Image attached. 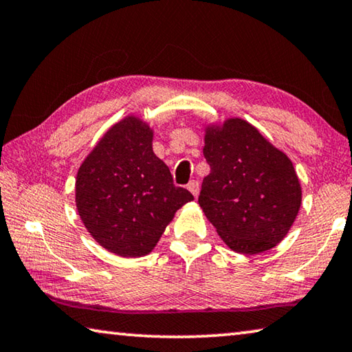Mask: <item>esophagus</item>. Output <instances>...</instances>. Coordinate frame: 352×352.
<instances>
[{"mask_svg":"<svg viewBox=\"0 0 352 352\" xmlns=\"http://www.w3.org/2000/svg\"><path fill=\"white\" fill-rule=\"evenodd\" d=\"M188 189H189V191H191V194H192L194 197H197V196H199V189H200L199 182H197V180H192V182H189Z\"/></svg>","mask_w":352,"mask_h":352,"instance_id":"34e87169","label":"esophagus"}]
</instances>
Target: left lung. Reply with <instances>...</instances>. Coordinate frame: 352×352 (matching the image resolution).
Wrapping results in <instances>:
<instances>
[{
    "mask_svg": "<svg viewBox=\"0 0 352 352\" xmlns=\"http://www.w3.org/2000/svg\"><path fill=\"white\" fill-rule=\"evenodd\" d=\"M199 205L217 235L239 254L270 250L292 228L302 189L292 160L239 117L205 125Z\"/></svg>",
    "mask_w": 352,
    "mask_h": 352,
    "instance_id": "8db88e82",
    "label": "left lung"
}]
</instances>
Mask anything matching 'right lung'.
Wrapping results in <instances>:
<instances>
[{"instance_id":"right-lung-1","label":"right lung","mask_w":352,"mask_h":352,"mask_svg":"<svg viewBox=\"0 0 352 352\" xmlns=\"http://www.w3.org/2000/svg\"><path fill=\"white\" fill-rule=\"evenodd\" d=\"M153 130L126 116L104 133L76 174L75 202L100 246L124 258L150 254L177 210L194 200L152 147Z\"/></svg>"}]
</instances>
